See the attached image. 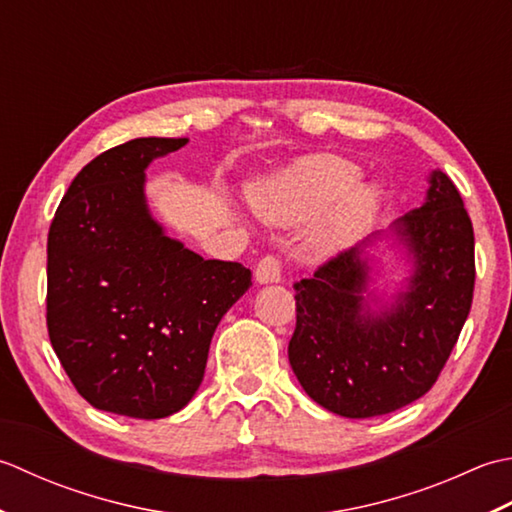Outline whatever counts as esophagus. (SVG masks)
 Here are the masks:
<instances>
[{"label": "esophagus", "instance_id": "1", "mask_svg": "<svg viewBox=\"0 0 512 512\" xmlns=\"http://www.w3.org/2000/svg\"><path fill=\"white\" fill-rule=\"evenodd\" d=\"M256 280L260 285L280 283L283 280V260L276 254H265L256 265Z\"/></svg>", "mask_w": 512, "mask_h": 512}]
</instances>
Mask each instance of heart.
I'll list each match as a JSON object with an SVG mask.
<instances>
[{
	"label": "heart",
	"instance_id": "heart-1",
	"mask_svg": "<svg viewBox=\"0 0 512 512\" xmlns=\"http://www.w3.org/2000/svg\"><path fill=\"white\" fill-rule=\"evenodd\" d=\"M358 179L353 163L318 154L256 187L252 198L258 214L271 223H305L325 211L311 229L309 247L329 254L360 234L373 216L375 194Z\"/></svg>",
	"mask_w": 512,
	"mask_h": 512
}]
</instances>
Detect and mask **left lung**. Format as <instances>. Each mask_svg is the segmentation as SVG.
Instances as JSON below:
<instances>
[{
  "label": "left lung",
  "mask_w": 512,
  "mask_h": 512,
  "mask_svg": "<svg viewBox=\"0 0 512 512\" xmlns=\"http://www.w3.org/2000/svg\"><path fill=\"white\" fill-rule=\"evenodd\" d=\"M398 234L415 256V274L389 314H360L369 269L360 247L294 283L289 364L309 398L342 417L384 415L429 393L471 311L473 223L444 172H433L426 203L402 218Z\"/></svg>",
  "instance_id": "left-lung-1"
}]
</instances>
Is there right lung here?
Instances as JSON below:
<instances>
[{"label":"right lung","mask_w":512,"mask_h":512,"mask_svg":"<svg viewBox=\"0 0 512 512\" xmlns=\"http://www.w3.org/2000/svg\"><path fill=\"white\" fill-rule=\"evenodd\" d=\"M187 139H132L83 168L48 232L46 325L72 387L95 409L168 417L203 380L218 322L252 271L205 260L156 225L143 170Z\"/></svg>","instance_id":"obj_1"}]
</instances>
